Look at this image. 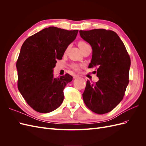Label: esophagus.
<instances>
[{
  "mask_svg": "<svg viewBox=\"0 0 146 146\" xmlns=\"http://www.w3.org/2000/svg\"><path fill=\"white\" fill-rule=\"evenodd\" d=\"M73 77H74V78L76 79V78H79V76H77V75H74Z\"/></svg>",
  "mask_w": 146,
  "mask_h": 146,
  "instance_id": "1",
  "label": "esophagus"
}]
</instances>
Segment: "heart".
Instances as JSON below:
<instances>
[{"instance_id":"obj_1","label":"heart","mask_w":146,"mask_h":146,"mask_svg":"<svg viewBox=\"0 0 146 146\" xmlns=\"http://www.w3.org/2000/svg\"><path fill=\"white\" fill-rule=\"evenodd\" d=\"M89 46V44H88L87 42H86L85 41H80L78 42V46H79V47L80 48L81 50L83 49V48H85V47H86V46ZM72 67L75 70H77L79 69L78 66L77 65V64H73L72 66Z\"/></svg>"}]
</instances>
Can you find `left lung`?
<instances>
[{
  "label": "left lung",
  "instance_id": "obj_1",
  "mask_svg": "<svg viewBox=\"0 0 146 146\" xmlns=\"http://www.w3.org/2000/svg\"><path fill=\"white\" fill-rule=\"evenodd\" d=\"M80 35L91 45L92 55L88 68H96L99 80L86 82L83 99L92 111L102 114L121 102L129 82L130 58L116 33L105 29L80 30Z\"/></svg>",
  "mask_w": 146,
  "mask_h": 146
}]
</instances>
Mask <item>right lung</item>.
I'll return each mask as SVG.
<instances>
[{
  "label": "right lung",
  "instance_id": "add662e5",
  "mask_svg": "<svg viewBox=\"0 0 146 146\" xmlns=\"http://www.w3.org/2000/svg\"><path fill=\"white\" fill-rule=\"evenodd\" d=\"M78 32L49 27L29 37L22 46L16 62L17 86L26 102L35 111L47 113L62 104L64 88L72 77L66 74L54 78L53 69Z\"/></svg>",
  "mask_w": 146,
  "mask_h": 146
}]
</instances>
